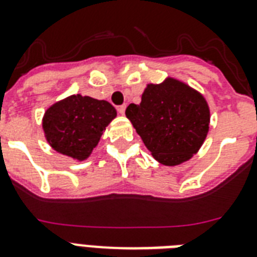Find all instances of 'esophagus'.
<instances>
[{"mask_svg": "<svg viewBox=\"0 0 257 257\" xmlns=\"http://www.w3.org/2000/svg\"><path fill=\"white\" fill-rule=\"evenodd\" d=\"M125 108H126V105H125V104H122V105H120V107H117L118 113H120V115H124V113H125Z\"/></svg>", "mask_w": 257, "mask_h": 257, "instance_id": "esophagus-1", "label": "esophagus"}]
</instances>
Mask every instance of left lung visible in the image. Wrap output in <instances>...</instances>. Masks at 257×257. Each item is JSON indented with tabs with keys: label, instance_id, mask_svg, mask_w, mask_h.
Masks as SVG:
<instances>
[{
	"label": "left lung",
	"instance_id": "obj_1",
	"mask_svg": "<svg viewBox=\"0 0 257 257\" xmlns=\"http://www.w3.org/2000/svg\"><path fill=\"white\" fill-rule=\"evenodd\" d=\"M125 115L155 161L182 165L200 150L209 132L210 109L201 92L174 77L148 83L140 104Z\"/></svg>",
	"mask_w": 257,
	"mask_h": 257
}]
</instances>
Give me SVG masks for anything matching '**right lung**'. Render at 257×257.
Wrapping results in <instances>:
<instances>
[{"mask_svg":"<svg viewBox=\"0 0 257 257\" xmlns=\"http://www.w3.org/2000/svg\"><path fill=\"white\" fill-rule=\"evenodd\" d=\"M116 116L115 107L107 100L74 94L49 105L42 126L53 150L82 162L91 155Z\"/></svg>","mask_w":257,"mask_h":257,"instance_id":"right-lung-1","label":"right lung"}]
</instances>
